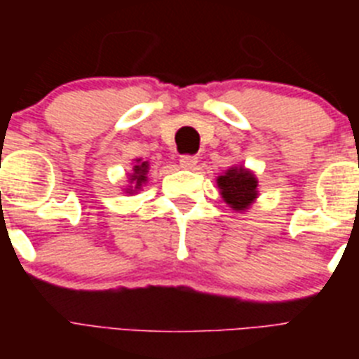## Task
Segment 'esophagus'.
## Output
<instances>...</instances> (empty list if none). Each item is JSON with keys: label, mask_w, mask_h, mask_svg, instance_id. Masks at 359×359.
I'll use <instances>...</instances> for the list:
<instances>
[{"label": "esophagus", "mask_w": 359, "mask_h": 359, "mask_svg": "<svg viewBox=\"0 0 359 359\" xmlns=\"http://www.w3.org/2000/svg\"><path fill=\"white\" fill-rule=\"evenodd\" d=\"M180 165H182V169L192 170L196 165H198V158H196V156H182V158H180Z\"/></svg>", "instance_id": "1"}]
</instances>
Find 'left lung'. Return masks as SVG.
Returning <instances> with one entry per match:
<instances>
[{
    "instance_id": "1",
    "label": "left lung",
    "mask_w": 359,
    "mask_h": 359,
    "mask_svg": "<svg viewBox=\"0 0 359 359\" xmlns=\"http://www.w3.org/2000/svg\"><path fill=\"white\" fill-rule=\"evenodd\" d=\"M215 182L219 194L231 210L246 212L259 198V180L255 172L244 165H231Z\"/></svg>"
}]
</instances>
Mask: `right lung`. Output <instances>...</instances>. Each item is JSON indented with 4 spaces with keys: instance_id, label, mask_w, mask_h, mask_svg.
<instances>
[{
    "instance_id": "add662e5",
    "label": "right lung",
    "mask_w": 359,
    "mask_h": 359,
    "mask_svg": "<svg viewBox=\"0 0 359 359\" xmlns=\"http://www.w3.org/2000/svg\"><path fill=\"white\" fill-rule=\"evenodd\" d=\"M147 174H149V161H142L140 158L135 160L133 165V170L128 174V185L123 189V192L129 196L138 194V190H142V187L147 183Z\"/></svg>"
}]
</instances>
